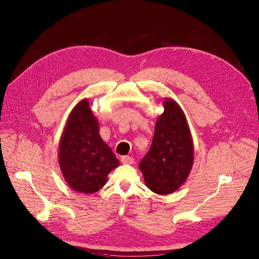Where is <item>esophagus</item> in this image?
Masks as SVG:
<instances>
[{"instance_id":"obj_1","label":"esophagus","mask_w":259,"mask_h":259,"mask_svg":"<svg viewBox=\"0 0 259 259\" xmlns=\"http://www.w3.org/2000/svg\"><path fill=\"white\" fill-rule=\"evenodd\" d=\"M120 161L122 162V164L131 165L132 162L134 161V159H133L131 156H121V157H120Z\"/></svg>"}]
</instances>
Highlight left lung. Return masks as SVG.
Wrapping results in <instances>:
<instances>
[{"mask_svg":"<svg viewBox=\"0 0 259 259\" xmlns=\"http://www.w3.org/2000/svg\"><path fill=\"white\" fill-rule=\"evenodd\" d=\"M162 106L151 148L139 167L146 186L156 194L166 195L179 190L188 179L194 162V147L181 106L169 98Z\"/></svg>","mask_w":259,"mask_h":259,"instance_id":"8db88e82","label":"left lung"}]
</instances>
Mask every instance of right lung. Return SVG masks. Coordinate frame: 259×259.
I'll return each instance as SVG.
<instances>
[{
	"instance_id": "right-lung-1",
	"label": "right lung",
	"mask_w": 259,
	"mask_h": 259,
	"mask_svg": "<svg viewBox=\"0 0 259 259\" xmlns=\"http://www.w3.org/2000/svg\"><path fill=\"white\" fill-rule=\"evenodd\" d=\"M99 120L88 99L78 102L67 118L59 144V165L65 181L76 192H98L119 160L100 137Z\"/></svg>"
}]
</instances>
